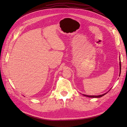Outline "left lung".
Instances as JSON below:
<instances>
[{
	"instance_id": "left-lung-1",
	"label": "left lung",
	"mask_w": 127,
	"mask_h": 127,
	"mask_svg": "<svg viewBox=\"0 0 127 127\" xmlns=\"http://www.w3.org/2000/svg\"><path fill=\"white\" fill-rule=\"evenodd\" d=\"M121 62L120 61V73H121ZM107 93H104V94H102V95H97V96H94V95H84V96H87V97H101L102 96H104V95H105Z\"/></svg>"
}]
</instances>
